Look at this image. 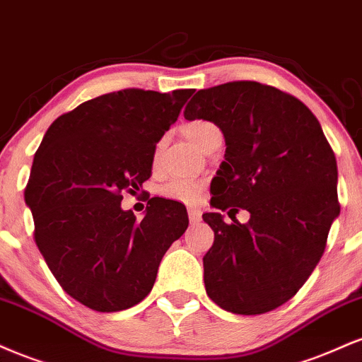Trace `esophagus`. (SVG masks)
Returning <instances> with one entry per match:
<instances>
[{"label": "esophagus", "mask_w": 362, "mask_h": 362, "mask_svg": "<svg viewBox=\"0 0 362 362\" xmlns=\"http://www.w3.org/2000/svg\"><path fill=\"white\" fill-rule=\"evenodd\" d=\"M188 215H189V222L191 223H198L199 220H202V211H199L197 206H189L188 208Z\"/></svg>", "instance_id": "obj_1"}]
</instances>
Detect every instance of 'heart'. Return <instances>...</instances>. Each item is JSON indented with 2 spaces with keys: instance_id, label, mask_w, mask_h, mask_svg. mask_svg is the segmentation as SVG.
Masks as SVG:
<instances>
[{
  "instance_id": "heart-1",
  "label": "heart",
  "mask_w": 362,
  "mask_h": 362,
  "mask_svg": "<svg viewBox=\"0 0 362 362\" xmlns=\"http://www.w3.org/2000/svg\"><path fill=\"white\" fill-rule=\"evenodd\" d=\"M182 134H185V137L188 139L194 147L199 148V151H203V148H205L215 137L222 135L215 123L206 120H193L186 123V125L182 127ZM199 191H202V182L193 180H174L160 188V193H163L165 198L180 199V202L188 203L197 202L199 197Z\"/></svg>"
}]
</instances>
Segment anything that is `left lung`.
I'll use <instances>...</instances> for the list:
<instances>
[{"label": "left lung", "instance_id": "8db88e82", "mask_svg": "<svg viewBox=\"0 0 362 362\" xmlns=\"http://www.w3.org/2000/svg\"><path fill=\"white\" fill-rule=\"evenodd\" d=\"M185 118L215 123L227 147L210 185L216 210L203 214L215 232L203 257L208 296L240 315L281 307L313 273L341 211L320 123L300 100L254 81L199 89ZM227 207L247 209L250 222L225 224L218 211Z\"/></svg>", "mask_w": 362, "mask_h": 362}]
</instances>
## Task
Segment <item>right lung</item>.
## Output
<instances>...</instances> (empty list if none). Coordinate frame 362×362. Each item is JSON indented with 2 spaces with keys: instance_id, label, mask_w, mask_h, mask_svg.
<instances>
[{
  "instance_id": "add662e5",
  "label": "right lung",
  "mask_w": 362,
  "mask_h": 362,
  "mask_svg": "<svg viewBox=\"0 0 362 362\" xmlns=\"http://www.w3.org/2000/svg\"><path fill=\"white\" fill-rule=\"evenodd\" d=\"M193 89H122L84 101L45 132L25 203L37 247L67 295L96 312H120L154 286L165 250L188 228L181 203L151 198L144 218L122 208L151 177L156 144Z\"/></svg>"
}]
</instances>
